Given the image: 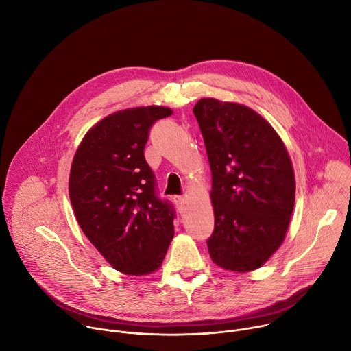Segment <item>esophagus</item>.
Here are the masks:
<instances>
[{"instance_id": "34e87169", "label": "esophagus", "mask_w": 351, "mask_h": 351, "mask_svg": "<svg viewBox=\"0 0 351 351\" xmlns=\"http://www.w3.org/2000/svg\"><path fill=\"white\" fill-rule=\"evenodd\" d=\"M172 199H173V203H175V206L178 208V211L180 214L184 213V197L183 195H173Z\"/></svg>"}]
</instances>
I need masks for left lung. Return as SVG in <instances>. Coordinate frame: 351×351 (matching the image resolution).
<instances>
[{
    "mask_svg": "<svg viewBox=\"0 0 351 351\" xmlns=\"http://www.w3.org/2000/svg\"><path fill=\"white\" fill-rule=\"evenodd\" d=\"M193 112L213 175L210 257L229 271L257 269L282 244L294 207V173L286 147L248 107L202 98Z\"/></svg>",
    "mask_w": 351,
    "mask_h": 351,
    "instance_id": "left-lung-1",
    "label": "left lung"
}]
</instances>
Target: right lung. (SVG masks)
<instances>
[{"mask_svg": "<svg viewBox=\"0 0 351 351\" xmlns=\"http://www.w3.org/2000/svg\"><path fill=\"white\" fill-rule=\"evenodd\" d=\"M171 114L156 106L111 114L88 130L72 162L76 219L104 258L128 275L158 269L173 237L175 207L158 195L144 158L149 129Z\"/></svg>", "mask_w": 351, "mask_h": 351, "instance_id": "obj_1", "label": "right lung"}]
</instances>
